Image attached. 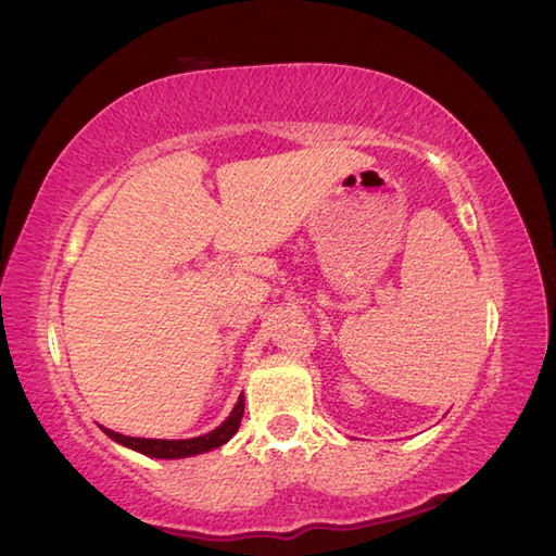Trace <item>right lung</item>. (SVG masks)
<instances>
[{"instance_id":"right-lung-1","label":"right lung","mask_w":556,"mask_h":556,"mask_svg":"<svg viewBox=\"0 0 556 556\" xmlns=\"http://www.w3.org/2000/svg\"><path fill=\"white\" fill-rule=\"evenodd\" d=\"M242 415H244V395L237 399V405L232 407L228 420H225L220 427H215L213 432L203 434V437H194V439H141V437H124V434L112 432V429H105V427H100V429H103V432L112 441H117V444L127 446V448L139 451V453H143V456L187 458V456H197V453L213 451V448L223 446L225 441H230L237 429H240Z\"/></svg>"}]
</instances>
